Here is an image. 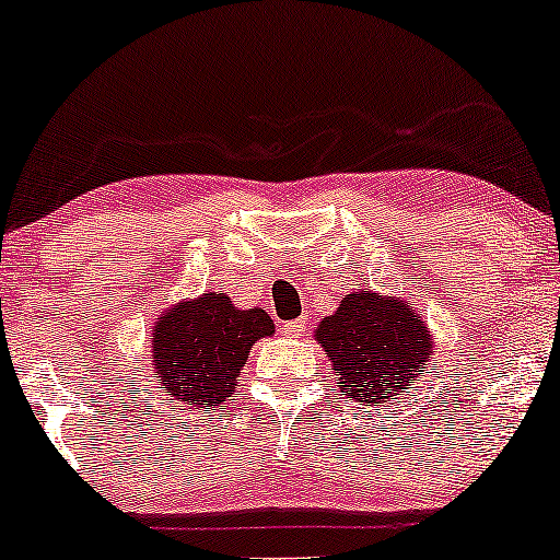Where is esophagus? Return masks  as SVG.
<instances>
[{"label":"esophagus","mask_w":560,"mask_h":560,"mask_svg":"<svg viewBox=\"0 0 560 560\" xmlns=\"http://www.w3.org/2000/svg\"><path fill=\"white\" fill-rule=\"evenodd\" d=\"M305 331V320H289V324H284V334L287 337H300V334Z\"/></svg>","instance_id":"obj_1"}]
</instances>
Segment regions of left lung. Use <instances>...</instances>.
<instances>
[{"instance_id":"obj_1","label":"left lung","mask_w":560,"mask_h":560,"mask_svg":"<svg viewBox=\"0 0 560 560\" xmlns=\"http://www.w3.org/2000/svg\"><path fill=\"white\" fill-rule=\"evenodd\" d=\"M316 339L329 355L339 389L361 405L395 400L397 392L429 374L432 342L408 302L374 292L345 294L337 313L320 320Z\"/></svg>"}]
</instances>
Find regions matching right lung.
<instances>
[{"label":"right lung","instance_id":"obj_1","mask_svg":"<svg viewBox=\"0 0 560 560\" xmlns=\"http://www.w3.org/2000/svg\"><path fill=\"white\" fill-rule=\"evenodd\" d=\"M271 334L273 320L266 311H240L226 294L208 292L195 302H178L158 320L152 337L160 387L197 408L223 405L234 395L249 347Z\"/></svg>","mask_w":560,"mask_h":560}]
</instances>
